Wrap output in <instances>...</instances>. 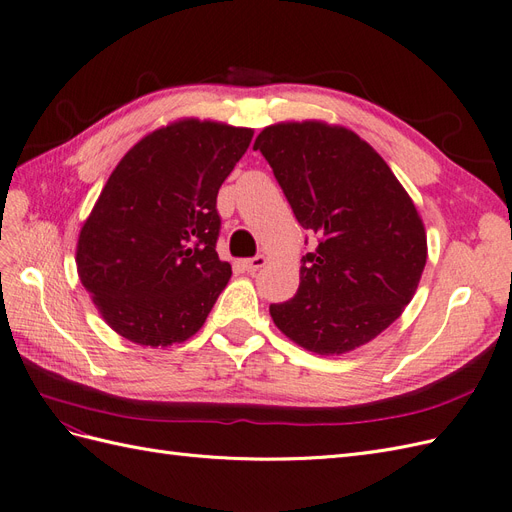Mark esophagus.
<instances>
[{"label":"esophagus","instance_id":"1","mask_svg":"<svg viewBox=\"0 0 512 512\" xmlns=\"http://www.w3.org/2000/svg\"><path fill=\"white\" fill-rule=\"evenodd\" d=\"M267 265V258L262 256V254H258V256H254V258H247V260H243V267H245V271L247 273H254V271H258V269H262Z\"/></svg>","mask_w":512,"mask_h":512}]
</instances>
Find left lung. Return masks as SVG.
<instances>
[{"instance_id": "left-lung-1", "label": "left lung", "mask_w": 512, "mask_h": 512, "mask_svg": "<svg viewBox=\"0 0 512 512\" xmlns=\"http://www.w3.org/2000/svg\"><path fill=\"white\" fill-rule=\"evenodd\" d=\"M254 149L318 239L301 260L297 294L269 307L275 327L318 354L371 342L404 312L425 269L427 237L408 192L363 138L339 126L277 123Z\"/></svg>"}]
</instances>
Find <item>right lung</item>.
<instances>
[{"label":"right lung","mask_w":512,"mask_h":512,"mask_svg":"<svg viewBox=\"0 0 512 512\" xmlns=\"http://www.w3.org/2000/svg\"><path fill=\"white\" fill-rule=\"evenodd\" d=\"M250 128L183 119L136 143L87 218L76 267L100 314L141 346L185 342L230 280L215 252L218 192Z\"/></svg>","instance_id":"right-lung-1"}]
</instances>
